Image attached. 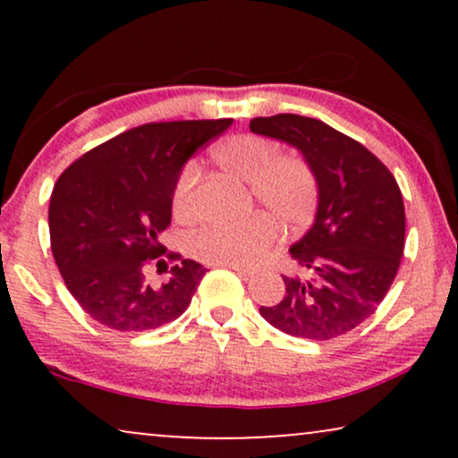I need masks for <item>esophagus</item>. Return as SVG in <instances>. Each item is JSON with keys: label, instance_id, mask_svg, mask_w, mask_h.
Here are the masks:
<instances>
[{"label": "esophagus", "instance_id": "1", "mask_svg": "<svg viewBox=\"0 0 458 458\" xmlns=\"http://www.w3.org/2000/svg\"><path fill=\"white\" fill-rule=\"evenodd\" d=\"M223 267H227V268H231V271H235V273L240 275V277H243V279L252 277V275H254L252 268H246V267H240V265H223Z\"/></svg>", "mask_w": 458, "mask_h": 458}]
</instances>
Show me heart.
<instances>
[{"instance_id":"heart-1","label":"heart","mask_w":458,"mask_h":458,"mask_svg":"<svg viewBox=\"0 0 458 458\" xmlns=\"http://www.w3.org/2000/svg\"><path fill=\"white\" fill-rule=\"evenodd\" d=\"M215 160L223 171L248 181L254 198L285 227H304L317 208V179L298 156H275L271 141L259 135H235L218 143ZM196 166L181 171L173 190V212L179 221L196 216ZM279 225L259 212L237 223L210 225L193 237V254L208 265L252 267L277 242Z\"/></svg>"}]
</instances>
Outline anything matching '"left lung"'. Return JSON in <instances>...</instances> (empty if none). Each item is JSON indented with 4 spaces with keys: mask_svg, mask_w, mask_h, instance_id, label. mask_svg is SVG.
Instances as JSON below:
<instances>
[{
    "mask_svg": "<svg viewBox=\"0 0 458 458\" xmlns=\"http://www.w3.org/2000/svg\"><path fill=\"white\" fill-rule=\"evenodd\" d=\"M250 131L296 148L317 179L315 223L290 248L306 277L284 275L285 296L260 315L287 335L348 334L386 298L404 250V202L394 174L362 143L317 118L259 116Z\"/></svg>",
    "mask_w": 458,
    "mask_h": 458,
    "instance_id": "1",
    "label": "left lung"
}]
</instances>
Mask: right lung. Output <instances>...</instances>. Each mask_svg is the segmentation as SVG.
<instances>
[{"instance_id":"add662e5","label":"right lung","mask_w":458,"mask_h":458,"mask_svg":"<svg viewBox=\"0 0 458 458\" xmlns=\"http://www.w3.org/2000/svg\"><path fill=\"white\" fill-rule=\"evenodd\" d=\"M218 121L149 123L72 162L49 199V240L62 279L87 315L116 331H148L187 310L206 268L158 242L173 216L185 162L231 127ZM172 262L165 282L148 265ZM160 271V268H158Z\"/></svg>"}]
</instances>
